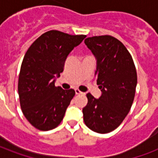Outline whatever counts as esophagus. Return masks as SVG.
Returning a JSON list of instances; mask_svg holds the SVG:
<instances>
[{
	"instance_id": "obj_1",
	"label": "esophagus",
	"mask_w": 158,
	"mask_h": 158,
	"mask_svg": "<svg viewBox=\"0 0 158 158\" xmlns=\"http://www.w3.org/2000/svg\"><path fill=\"white\" fill-rule=\"evenodd\" d=\"M75 94H82L83 93H82L81 91H79V89H75Z\"/></svg>"
}]
</instances>
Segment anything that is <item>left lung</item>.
I'll return each mask as SVG.
<instances>
[{"label":"left lung","instance_id":"1","mask_svg":"<svg viewBox=\"0 0 158 158\" xmlns=\"http://www.w3.org/2000/svg\"><path fill=\"white\" fill-rule=\"evenodd\" d=\"M84 43L97 60L95 76L101 89L98 99L87 94L83 108L85 125L94 132L115 130L130 111L137 85V72L131 55L124 44L110 35L88 38Z\"/></svg>","mask_w":158,"mask_h":158}]
</instances>
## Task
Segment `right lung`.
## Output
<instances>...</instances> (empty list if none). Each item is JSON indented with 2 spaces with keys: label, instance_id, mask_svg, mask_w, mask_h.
I'll list each match as a JSON object with an SVG mask.
<instances>
[{
  "label": "right lung",
  "instance_id": "1",
  "mask_svg": "<svg viewBox=\"0 0 158 158\" xmlns=\"http://www.w3.org/2000/svg\"><path fill=\"white\" fill-rule=\"evenodd\" d=\"M85 35H69L57 30L43 33L24 55L19 76L18 92L23 115L39 130L57 127L74 98V89L55 86L64 62Z\"/></svg>",
  "mask_w": 158,
  "mask_h": 158
}]
</instances>
